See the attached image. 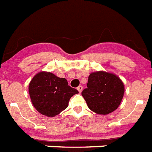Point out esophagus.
Here are the masks:
<instances>
[{
    "mask_svg": "<svg viewBox=\"0 0 152 152\" xmlns=\"http://www.w3.org/2000/svg\"><path fill=\"white\" fill-rule=\"evenodd\" d=\"M77 90H78V91L80 92V93H81L83 91V87L82 86H79L78 87H77Z\"/></svg>",
    "mask_w": 152,
    "mask_h": 152,
    "instance_id": "obj_1",
    "label": "esophagus"
}]
</instances>
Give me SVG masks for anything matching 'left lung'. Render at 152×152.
<instances>
[{
    "label": "left lung",
    "mask_w": 152,
    "mask_h": 152,
    "mask_svg": "<svg viewBox=\"0 0 152 152\" xmlns=\"http://www.w3.org/2000/svg\"><path fill=\"white\" fill-rule=\"evenodd\" d=\"M82 96L88 108L97 114L107 115L116 109L124 94V85L114 74L96 72L88 77Z\"/></svg>",
    "instance_id": "obj_1"
}]
</instances>
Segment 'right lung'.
Instances as JSON below:
<instances>
[{"instance_id": "1", "label": "right lung", "mask_w": 152, "mask_h": 152, "mask_svg": "<svg viewBox=\"0 0 152 152\" xmlns=\"http://www.w3.org/2000/svg\"><path fill=\"white\" fill-rule=\"evenodd\" d=\"M29 93L34 108L42 115L53 117L65 110L70 98L79 92L69 86L65 78L41 72L31 80Z\"/></svg>"}]
</instances>
